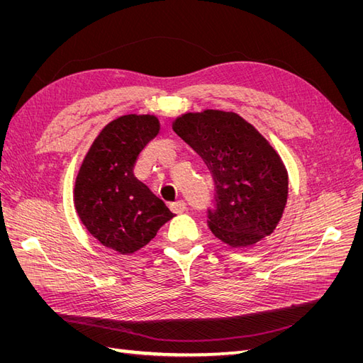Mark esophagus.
<instances>
[{"instance_id": "esophagus-1", "label": "esophagus", "mask_w": 363, "mask_h": 363, "mask_svg": "<svg viewBox=\"0 0 363 363\" xmlns=\"http://www.w3.org/2000/svg\"><path fill=\"white\" fill-rule=\"evenodd\" d=\"M171 211L174 213H183L186 211V203L183 200H177V201L171 203Z\"/></svg>"}]
</instances>
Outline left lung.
I'll return each instance as SVG.
<instances>
[{
  "label": "left lung",
  "mask_w": 363,
  "mask_h": 363,
  "mask_svg": "<svg viewBox=\"0 0 363 363\" xmlns=\"http://www.w3.org/2000/svg\"><path fill=\"white\" fill-rule=\"evenodd\" d=\"M172 128L199 152L215 180L208 228L230 247L271 235L288 200V172L269 142L233 112L184 113Z\"/></svg>",
  "instance_id": "obj_1"
}]
</instances>
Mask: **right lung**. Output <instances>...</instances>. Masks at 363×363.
<instances>
[{
	"mask_svg": "<svg viewBox=\"0 0 363 363\" xmlns=\"http://www.w3.org/2000/svg\"><path fill=\"white\" fill-rule=\"evenodd\" d=\"M160 130L152 115H124L96 136L75 180L74 204L98 242L131 255L174 216L133 174L139 152Z\"/></svg>",
	"mask_w": 363,
	"mask_h": 363,
	"instance_id": "right-lung-1",
	"label": "right lung"
}]
</instances>
